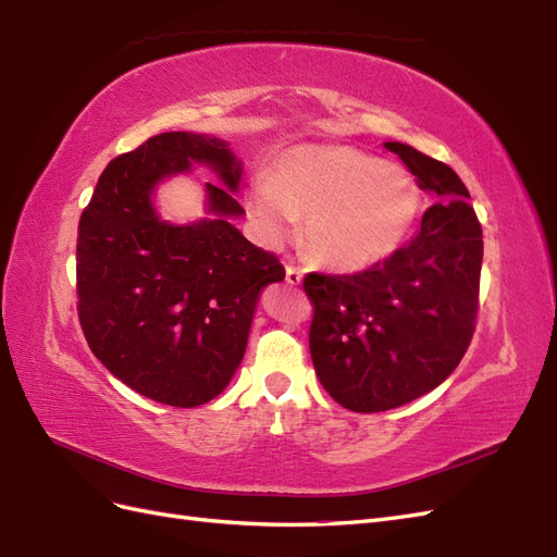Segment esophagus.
Here are the masks:
<instances>
[{
  "instance_id": "1",
  "label": "esophagus",
  "mask_w": 557,
  "mask_h": 557,
  "mask_svg": "<svg viewBox=\"0 0 557 557\" xmlns=\"http://www.w3.org/2000/svg\"><path fill=\"white\" fill-rule=\"evenodd\" d=\"M301 281H305V272H301L299 267H293V264L285 267V283H288V285H299Z\"/></svg>"
}]
</instances>
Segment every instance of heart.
<instances>
[{"label": "heart", "instance_id": "1", "mask_svg": "<svg viewBox=\"0 0 557 557\" xmlns=\"http://www.w3.org/2000/svg\"><path fill=\"white\" fill-rule=\"evenodd\" d=\"M274 180L256 178L246 195L262 237L288 239L307 215L309 256L342 274L391 258L420 209V188L407 170L348 146L285 150Z\"/></svg>", "mask_w": 557, "mask_h": 557}]
</instances>
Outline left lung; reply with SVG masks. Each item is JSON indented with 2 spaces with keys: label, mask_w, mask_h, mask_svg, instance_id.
Listing matches in <instances>:
<instances>
[{
  "label": "left lung",
  "mask_w": 557,
  "mask_h": 557,
  "mask_svg": "<svg viewBox=\"0 0 557 557\" xmlns=\"http://www.w3.org/2000/svg\"><path fill=\"white\" fill-rule=\"evenodd\" d=\"M432 199L420 232L360 274H309L318 381L356 413L401 407L444 383L471 342L483 232L448 164L401 141L383 144Z\"/></svg>",
  "instance_id": "8db88e82"
}]
</instances>
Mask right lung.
I'll list each match as a JSON object with an SVG mask.
<instances>
[{
  "instance_id": "add662e5",
  "label": "right lung",
  "mask_w": 557,
  "mask_h": 557,
  "mask_svg": "<svg viewBox=\"0 0 557 557\" xmlns=\"http://www.w3.org/2000/svg\"><path fill=\"white\" fill-rule=\"evenodd\" d=\"M209 165L205 219L164 222L157 188ZM244 164L213 134L164 132L117 156L78 223V318L90 350L139 395L193 409L221 395L244 360L262 288L285 278L234 221Z\"/></svg>"
}]
</instances>
